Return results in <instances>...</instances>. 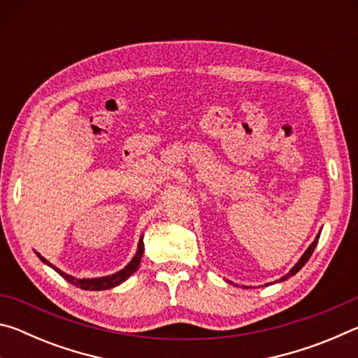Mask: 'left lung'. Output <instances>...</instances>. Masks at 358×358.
<instances>
[{
    "instance_id": "8db88e82",
    "label": "left lung",
    "mask_w": 358,
    "mask_h": 358,
    "mask_svg": "<svg viewBox=\"0 0 358 358\" xmlns=\"http://www.w3.org/2000/svg\"><path fill=\"white\" fill-rule=\"evenodd\" d=\"M317 240H319V235H317V237H316V240H314V241H313V243H311V246H310V248H308V250L305 251V254H303V256L300 257V260H299V262H296V264H295V265L292 266V268H290V271H289V273H287V275H284L282 278H280V281H286L289 276H294L295 273H299V271L301 270V266H303V265H305V264L308 262V260H310V257H311V254H313V251H314V248H316V245H317ZM243 287H245V286H243Z\"/></svg>"
}]
</instances>
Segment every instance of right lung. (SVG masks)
I'll return each instance as SVG.
<instances>
[{
    "mask_svg": "<svg viewBox=\"0 0 358 358\" xmlns=\"http://www.w3.org/2000/svg\"><path fill=\"white\" fill-rule=\"evenodd\" d=\"M142 254H143V240L141 238V241H138V250H137V254L134 256V259L131 260V262L124 266L123 270H120L118 273L115 275H110V276H102V278H93V280H77V278L71 276V275H66L64 271H62L59 268H57V266H53L50 262H48L47 259H44L41 256V254H38V257L42 260V262L50 265L53 270L57 271V273L59 276H63L66 281L74 284L76 287H80L83 290H106V289H112L115 286H118V284H121L123 281L128 280V278L134 273V271L138 268V264H141V259H142Z\"/></svg>",
    "mask_w": 358,
    "mask_h": 358,
    "instance_id": "right-lung-1",
    "label": "right lung"
}]
</instances>
